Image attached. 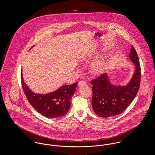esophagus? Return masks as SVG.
Wrapping results in <instances>:
<instances>
[{"label":"esophagus","mask_w":155,"mask_h":155,"mask_svg":"<svg viewBox=\"0 0 155 155\" xmlns=\"http://www.w3.org/2000/svg\"><path fill=\"white\" fill-rule=\"evenodd\" d=\"M87 84V82L85 81H80L78 84V85L79 87H81V86H83V85H85Z\"/></svg>","instance_id":"34e87169"}]
</instances>
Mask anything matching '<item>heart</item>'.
I'll return each instance as SVG.
<instances>
[{"label":"heart","instance_id":"heart-1","mask_svg":"<svg viewBox=\"0 0 155 155\" xmlns=\"http://www.w3.org/2000/svg\"><path fill=\"white\" fill-rule=\"evenodd\" d=\"M107 67V61L104 59H102L96 61L94 63H93L90 68V71L92 74L95 75H99L106 71Z\"/></svg>","mask_w":155,"mask_h":155}]
</instances>
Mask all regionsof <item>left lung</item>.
Returning <instances> with one entry per match:
<instances>
[{"instance_id":"8db88e82","label":"left lung","mask_w":155,"mask_h":155,"mask_svg":"<svg viewBox=\"0 0 155 155\" xmlns=\"http://www.w3.org/2000/svg\"><path fill=\"white\" fill-rule=\"evenodd\" d=\"M128 57L135 67L133 77L127 85L111 84L107 73L91 81L93 85L92 105L97 116L106 118L118 115L125 110L137 95L140 86L141 73L139 59L133 46Z\"/></svg>"}]
</instances>
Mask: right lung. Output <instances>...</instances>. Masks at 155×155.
Instances as JSON below:
<instances>
[{"instance_id": "right-lung-1", "label": "right lung", "mask_w": 155, "mask_h": 155, "mask_svg": "<svg viewBox=\"0 0 155 155\" xmlns=\"http://www.w3.org/2000/svg\"><path fill=\"white\" fill-rule=\"evenodd\" d=\"M22 89L31 106L42 115L48 118H59L66 114L71 105V99L76 90L77 82L63 85L54 92L46 94L33 92L23 80L21 74Z\"/></svg>"}]
</instances>
